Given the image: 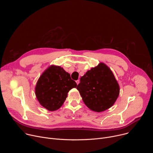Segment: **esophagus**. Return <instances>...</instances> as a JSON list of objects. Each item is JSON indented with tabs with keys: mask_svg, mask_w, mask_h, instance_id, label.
Wrapping results in <instances>:
<instances>
[{
	"mask_svg": "<svg viewBox=\"0 0 153 153\" xmlns=\"http://www.w3.org/2000/svg\"><path fill=\"white\" fill-rule=\"evenodd\" d=\"M79 82H80V80H77L76 81V83L78 85L79 83Z\"/></svg>",
	"mask_w": 153,
	"mask_h": 153,
	"instance_id": "1",
	"label": "esophagus"
}]
</instances>
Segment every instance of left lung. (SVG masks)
<instances>
[{
	"instance_id": "left-lung-1",
	"label": "left lung",
	"mask_w": 153,
	"mask_h": 153,
	"mask_svg": "<svg viewBox=\"0 0 153 153\" xmlns=\"http://www.w3.org/2000/svg\"><path fill=\"white\" fill-rule=\"evenodd\" d=\"M77 89L84 103L90 110L99 113L113 105L120 91L114 74L103 63L81 77Z\"/></svg>"
}]
</instances>
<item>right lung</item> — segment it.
I'll use <instances>...</instances> for the list:
<instances>
[{
	"instance_id": "add662e5",
	"label": "right lung",
	"mask_w": 153,
	"mask_h": 153,
	"mask_svg": "<svg viewBox=\"0 0 153 153\" xmlns=\"http://www.w3.org/2000/svg\"><path fill=\"white\" fill-rule=\"evenodd\" d=\"M77 83L62 68L52 65L39 77L35 88L41 105L49 111L58 110L66 100L70 90Z\"/></svg>"
}]
</instances>
